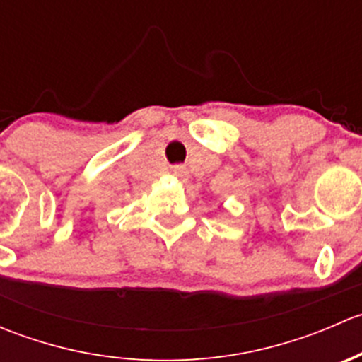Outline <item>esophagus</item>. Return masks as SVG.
Here are the masks:
<instances>
[{
	"instance_id": "34e87169",
	"label": "esophagus",
	"mask_w": 362,
	"mask_h": 362,
	"mask_svg": "<svg viewBox=\"0 0 362 362\" xmlns=\"http://www.w3.org/2000/svg\"><path fill=\"white\" fill-rule=\"evenodd\" d=\"M173 171H175V175H177V177H184V175L187 173V171H185L182 166H177Z\"/></svg>"
}]
</instances>
